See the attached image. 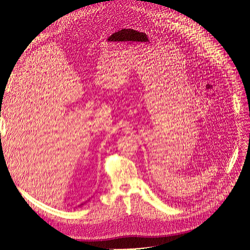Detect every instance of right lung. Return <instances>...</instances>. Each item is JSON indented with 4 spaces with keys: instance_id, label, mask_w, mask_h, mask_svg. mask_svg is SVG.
Listing matches in <instances>:
<instances>
[{
    "instance_id": "right-lung-1",
    "label": "right lung",
    "mask_w": 250,
    "mask_h": 250,
    "mask_svg": "<svg viewBox=\"0 0 250 250\" xmlns=\"http://www.w3.org/2000/svg\"><path fill=\"white\" fill-rule=\"evenodd\" d=\"M84 204H85V203H84ZM84 204H81V205H80V207H81V206H83V205H84Z\"/></svg>"
}]
</instances>
